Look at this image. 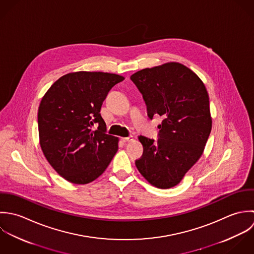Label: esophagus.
<instances>
[{"mask_svg": "<svg viewBox=\"0 0 254 254\" xmlns=\"http://www.w3.org/2000/svg\"><path fill=\"white\" fill-rule=\"evenodd\" d=\"M122 140H123L124 142H129V141H132V140H133V136H132V135H129V136H127V137H123Z\"/></svg>", "mask_w": 254, "mask_h": 254, "instance_id": "obj_1", "label": "esophagus"}]
</instances>
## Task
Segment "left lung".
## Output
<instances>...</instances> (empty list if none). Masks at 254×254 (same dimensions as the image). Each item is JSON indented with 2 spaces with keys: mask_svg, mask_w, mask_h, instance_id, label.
I'll list each match as a JSON object with an SVG mask.
<instances>
[{
  "mask_svg": "<svg viewBox=\"0 0 254 254\" xmlns=\"http://www.w3.org/2000/svg\"><path fill=\"white\" fill-rule=\"evenodd\" d=\"M130 79L142 94L149 119L164 118L157 140L138 136L143 154L136 168L154 187L173 188L200 158L210 135L207 90L191 69L179 63L141 69Z\"/></svg>",
  "mask_w": 254,
  "mask_h": 254,
  "instance_id": "obj_1",
  "label": "left lung"
}]
</instances>
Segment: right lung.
Wrapping results in <instances>:
<instances>
[{"mask_svg": "<svg viewBox=\"0 0 254 254\" xmlns=\"http://www.w3.org/2000/svg\"><path fill=\"white\" fill-rule=\"evenodd\" d=\"M124 76L101 71L70 72L60 77L38 109L41 149L55 171L75 185L93 182L118 151L119 139L106 133L102 104ZM99 126L96 131L92 127Z\"/></svg>", "mask_w": 254, "mask_h": 254, "instance_id": "obj_1", "label": "right lung"}]
</instances>
